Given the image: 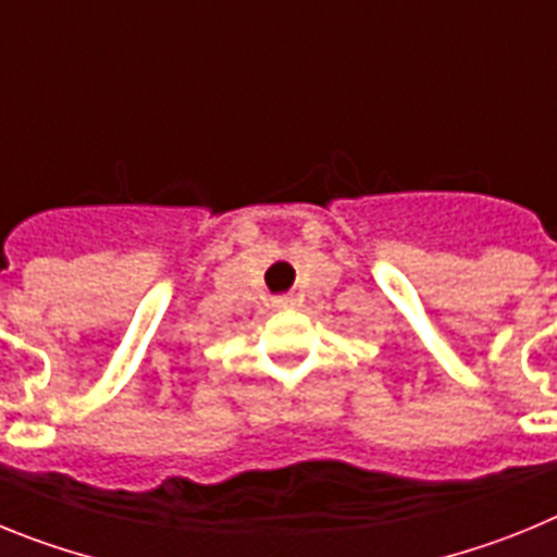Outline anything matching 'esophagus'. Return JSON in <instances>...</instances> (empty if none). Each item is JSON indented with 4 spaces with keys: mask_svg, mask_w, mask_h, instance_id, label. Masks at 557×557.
Wrapping results in <instances>:
<instances>
[{
    "mask_svg": "<svg viewBox=\"0 0 557 557\" xmlns=\"http://www.w3.org/2000/svg\"><path fill=\"white\" fill-rule=\"evenodd\" d=\"M273 307L275 309H293L295 307V298H293V295H275Z\"/></svg>",
    "mask_w": 557,
    "mask_h": 557,
    "instance_id": "1",
    "label": "esophagus"
}]
</instances>
